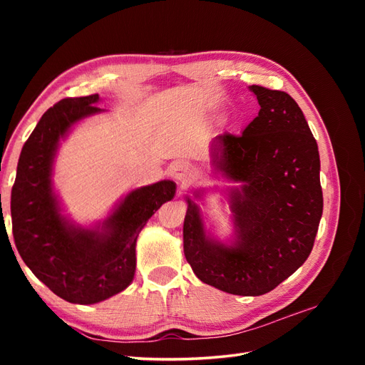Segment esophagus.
Listing matches in <instances>:
<instances>
[{"label":"esophagus","mask_w":365,"mask_h":365,"mask_svg":"<svg viewBox=\"0 0 365 365\" xmlns=\"http://www.w3.org/2000/svg\"><path fill=\"white\" fill-rule=\"evenodd\" d=\"M193 173H195L193 165H192L190 163H187V161H178V163H175V164L172 165V175H173V178H175L176 181H180L181 184H187V182H189V181L192 180Z\"/></svg>","instance_id":"esophagus-1"}]
</instances>
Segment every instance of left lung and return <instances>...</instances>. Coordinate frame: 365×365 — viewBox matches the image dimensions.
<instances>
[{
	"instance_id": "obj_1",
	"label": "left lung",
	"mask_w": 365,
	"mask_h": 365,
	"mask_svg": "<svg viewBox=\"0 0 365 365\" xmlns=\"http://www.w3.org/2000/svg\"><path fill=\"white\" fill-rule=\"evenodd\" d=\"M259 115L240 135L220 134L217 170L244 182L231 190L237 240L225 247L205 236L190 201L184 254L201 282L233 295H263L309 257L323 215L319 155L300 106L284 91L252 85Z\"/></svg>"
}]
</instances>
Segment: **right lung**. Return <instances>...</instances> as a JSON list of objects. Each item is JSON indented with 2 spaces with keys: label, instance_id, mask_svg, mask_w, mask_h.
<instances>
[{
  "label": "right lung",
  "instance_id": "1",
  "mask_svg": "<svg viewBox=\"0 0 365 365\" xmlns=\"http://www.w3.org/2000/svg\"><path fill=\"white\" fill-rule=\"evenodd\" d=\"M98 94L67 97L47 109L24 143L12 187V233L31 272L70 303L93 304L123 291L134 279L135 244L148 219L175 195L172 181L130 192L105 222V231L67 224L51 190L58 141L76 121L102 109Z\"/></svg>",
  "mask_w": 365,
  "mask_h": 365
}]
</instances>
